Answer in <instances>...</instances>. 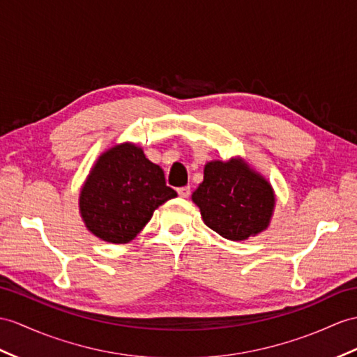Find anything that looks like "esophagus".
<instances>
[{"mask_svg":"<svg viewBox=\"0 0 357 357\" xmlns=\"http://www.w3.org/2000/svg\"><path fill=\"white\" fill-rule=\"evenodd\" d=\"M177 194H178L181 198H188V197L190 195V188H189V186L178 188V189H177Z\"/></svg>","mask_w":357,"mask_h":357,"instance_id":"34e87169","label":"esophagus"}]
</instances>
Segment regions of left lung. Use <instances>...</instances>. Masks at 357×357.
Masks as SVG:
<instances>
[{
  "instance_id": "8db88e82",
  "label": "left lung",
  "mask_w": 357,
  "mask_h": 357,
  "mask_svg": "<svg viewBox=\"0 0 357 357\" xmlns=\"http://www.w3.org/2000/svg\"><path fill=\"white\" fill-rule=\"evenodd\" d=\"M192 202L208 229L225 239L245 241L266 230L275 197L268 180L234 158L206 163L203 183L192 194Z\"/></svg>"
}]
</instances>
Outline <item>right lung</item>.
Here are the masks:
<instances>
[{"instance_id": "1", "label": "right lung", "mask_w": 357, "mask_h": 357, "mask_svg": "<svg viewBox=\"0 0 357 357\" xmlns=\"http://www.w3.org/2000/svg\"><path fill=\"white\" fill-rule=\"evenodd\" d=\"M177 192L163 169L141 146L124 142L104 151L80 190V215L92 234L110 244H127L151 220L155 208Z\"/></svg>"}]
</instances>
